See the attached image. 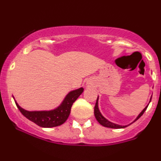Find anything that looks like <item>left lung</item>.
Here are the masks:
<instances>
[{
	"mask_svg": "<svg viewBox=\"0 0 161 161\" xmlns=\"http://www.w3.org/2000/svg\"><path fill=\"white\" fill-rule=\"evenodd\" d=\"M151 97H152V96H151ZM151 97L150 98V101H149V103H150L151 101ZM148 104H147V106H146L145 108H144V110H142V111L139 114H138V116H137V117H136V119H135V120L132 122V123H131L130 124L126 125H118V124H116V123H112V122L109 121L108 119H107L106 118H105L104 116H103L102 114H101V113L100 112L99 108H98V97H97V101H96V104H95V110H94V114H95V116L96 119H97V122H98L100 124L102 125L103 126L108 127V128H111V129H123V128H125V127H127L129 125H131L132 123H133L134 122H136V120H137V119H139V118L141 117L142 115H143V114L145 113L146 109L147 108V106H148Z\"/></svg>",
	"mask_w": 161,
	"mask_h": 161,
	"instance_id": "left-lung-1",
	"label": "left lung"
}]
</instances>
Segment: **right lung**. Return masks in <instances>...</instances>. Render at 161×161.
Wrapping results in <instances>:
<instances>
[{"mask_svg": "<svg viewBox=\"0 0 161 161\" xmlns=\"http://www.w3.org/2000/svg\"><path fill=\"white\" fill-rule=\"evenodd\" d=\"M84 91L83 88L69 92L65 98L57 108L51 110L29 111L22 108L15 100V103L19 111L24 116L36 124L44 128H51L62 125L69 117L72 105Z\"/></svg>", "mask_w": 161, "mask_h": 161, "instance_id": "obj_1", "label": "right lung"}]
</instances>
